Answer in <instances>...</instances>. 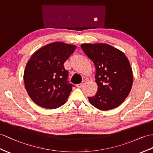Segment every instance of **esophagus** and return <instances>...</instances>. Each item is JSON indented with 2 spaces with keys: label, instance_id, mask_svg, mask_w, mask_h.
Segmentation results:
<instances>
[{
  "label": "esophagus",
  "instance_id": "34e87169",
  "mask_svg": "<svg viewBox=\"0 0 153 153\" xmlns=\"http://www.w3.org/2000/svg\"><path fill=\"white\" fill-rule=\"evenodd\" d=\"M84 84H85V81H82V83L79 84H76V87L79 88H82Z\"/></svg>",
  "mask_w": 153,
  "mask_h": 153
}]
</instances>
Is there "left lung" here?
Returning a JSON list of instances; mask_svg holds the SVG:
<instances>
[{
  "mask_svg": "<svg viewBox=\"0 0 153 153\" xmlns=\"http://www.w3.org/2000/svg\"><path fill=\"white\" fill-rule=\"evenodd\" d=\"M82 49L95 67V95L88 97L97 108L110 110L123 102L131 90L133 74L130 62L120 50L106 43H83Z\"/></svg>",
  "mask_w": 153,
  "mask_h": 153,
  "instance_id": "left-lung-1",
  "label": "left lung"
}]
</instances>
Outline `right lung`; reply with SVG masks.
I'll return each mask as SVG.
<instances>
[{
  "label": "right lung",
  "instance_id": "add662e5",
  "mask_svg": "<svg viewBox=\"0 0 153 153\" xmlns=\"http://www.w3.org/2000/svg\"><path fill=\"white\" fill-rule=\"evenodd\" d=\"M76 48L53 42L32 55L25 68L24 83L29 97L38 106L54 109L66 102L74 85L68 82V71L64 64Z\"/></svg>",
  "mask_w": 153,
  "mask_h": 153
}]
</instances>
